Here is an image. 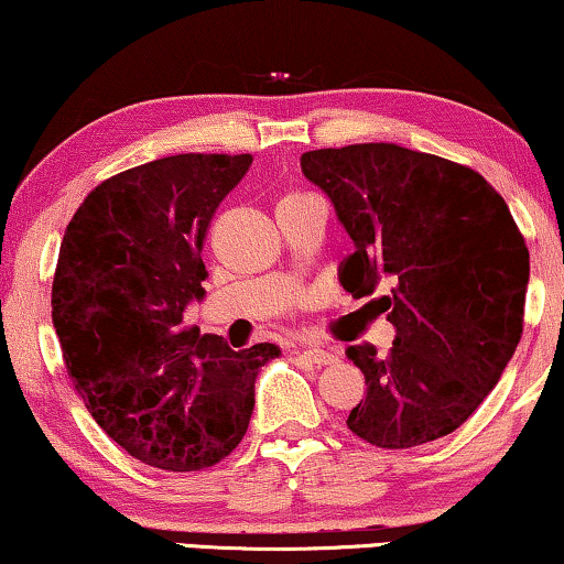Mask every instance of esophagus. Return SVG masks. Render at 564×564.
Here are the masks:
<instances>
[{
	"label": "esophagus",
	"mask_w": 564,
	"mask_h": 564,
	"mask_svg": "<svg viewBox=\"0 0 564 564\" xmlns=\"http://www.w3.org/2000/svg\"><path fill=\"white\" fill-rule=\"evenodd\" d=\"M300 354H302V358H307V361L315 364V366H328L333 361H338L336 354H330V350H323V348H317V346L302 348Z\"/></svg>",
	"instance_id": "obj_1"
}]
</instances>
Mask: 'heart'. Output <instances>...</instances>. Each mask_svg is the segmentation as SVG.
I'll return each mask as SVG.
<instances>
[{
    "label": "heart",
    "instance_id": "heart-1",
    "mask_svg": "<svg viewBox=\"0 0 564 564\" xmlns=\"http://www.w3.org/2000/svg\"><path fill=\"white\" fill-rule=\"evenodd\" d=\"M300 198H305V193H297V191H290L288 195H282V200L280 203H290V200H300Z\"/></svg>",
    "mask_w": 564,
    "mask_h": 564
}]
</instances>
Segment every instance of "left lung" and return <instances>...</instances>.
<instances>
[{
  "mask_svg": "<svg viewBox=\"0 0 564 564\" xmlns=\"http://www.w3.org/2000/svg\"><path fill=\"white\" fill-rule=\"evenodd\" d=\"M336 206L356 251L340 269L354 297H379L397 340L348 348L366 399L348 430L404 451L451 435L501 379L524 330L529 249L509 206L476 170L399 144L300 158Z\"/></svg>",
  "mask_w": 564,
  "mask_h": 564,
  "instance_id": "obj_1",
  "label": "left lung"
}]
</instances>
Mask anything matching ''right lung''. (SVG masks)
<instances>
[{
    "mask_svg": "<svg viewBox=\"0 0 564 564\" xmlns=\"http://www.w3.org/2000/svg\"><path fill=\"white\" fill-rule=\"evenodd\" d=\"M251 154H173L111 175L63 234L53 325L86 410L152 468L221 463L247 435L272 343L231 350L183 323L203 297V241Z\"/></svg>",
    "mask_w": 564,
    "mask_h": 564,
    "instance_id": "right-lung-1",
    "label": "right lung"
}]
</instances>
